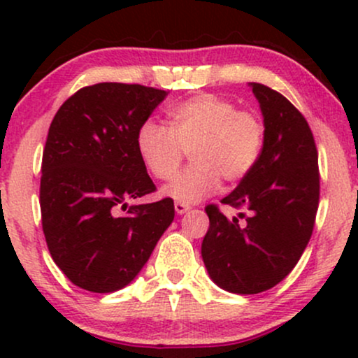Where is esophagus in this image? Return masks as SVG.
I'll use <instances>...</instances> for the list:
<instances>
[{
    "label": "esophagus",
    "mask_w": 358,
    "mask_h": 358,
    "mask_svg": "<svg viewBox=\"0 0 358 358\" xmlns=\"http://www.w3.org/2000/svg\"><path fill=\"white\" fill-rule=\"evenodd\" d=\"M188 210H190V205H187V203H180V202H175V212L178 213V215H182V213L188 212Z\"/></svg>",
    "instance_id": "1"
}]
</instances>
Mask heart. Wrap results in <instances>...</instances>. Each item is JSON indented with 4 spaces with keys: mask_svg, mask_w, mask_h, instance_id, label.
<instances>
[{
    "mask_svg": "<svg viewBox=\"0 0 358 358\" xmlns=\"http://www.w3.org/2000/svg\"><path fill=\"white\" fill-rule=\"evenodd\" d=\"M266 126L252 110L232 101L196 94L168 109V127L145 121L138 127L136 150L151 175L170 180L190 150V165L163 193L180 203H195L219 188L220 178H245L261 158Z\"/></svg>",
    "mask_w": 358,
    "mask_h": 358,
    "instance_id": "obj_1",
    "label": "heart"
}]
</instances>
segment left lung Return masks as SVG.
Returning a JSON list of instances; mask_svg holds the SVG:
<instances>
[{"label": "left lung", "instance_id": "left-lung-1", "mask_svg": "<svg viewBox=\"0 0 358 358\" xmlns=\"http://www.w3.org/2000/svg\"><path fill=\"white\" fill-rule=\"evenodd\" d=\"M266 139L254 170L222 203L244 208L229 220L207 205L202 242L208 276L229 293L257 294L293 271L310 242L320 200L318 151L303 114L282 94L250 82Z\"/></svg>", "mask_w": 358, "mask_h": 358}]
</instances>
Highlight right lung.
I'll return each mask as SVG.
<instances>
[{
  "label": "right lung",
  "instance_id": "obj_1",
  "mask_svg": "<svg viewBox=\"0 0 358 358\" xmlns=\"http://www.w3.org/2000/svg\"><path fill=\"white\" fill-rule=\"evenodd\" d=\"M166 96L101 82L77 90L53 117L40 180L42 227L55 264L82 289L113 293L129 285L173 222L171 199L127 207L156 190L136 133Z\"/></svg>",
  "mask_w": 358,
  "mask_h": 358
}]
</instances>
